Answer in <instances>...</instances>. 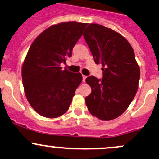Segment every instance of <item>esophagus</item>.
I'll return each mask as SVG.
<instances>
[{
    "mask_svg": "<svg viewBox=\"0 0 159 159\" xmlns=\"http://www.w3.org/2000/svg\"><path fill=\"white\" fill-rule=\"evenodd\" d=\"M86 78H87V76H85V75H83V76H82L83 82H85V80H86Z\"/></svg>",
    "mask_w": 159,
    "mask_h": 159,
    "instance_id": "34e87169",
    "label": "esophagus"
}]
</instances>
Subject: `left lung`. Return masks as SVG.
Here are the masks:
<instances>
[{
  "mask_svg": "<svg viewBox=\"0 0 159 159\" xmlns=\"http://www.w3.org/2000/svg\"><path fill=\"white\" fill-rule=\"evenodd\" d=\"M84 37L96 64H102L103 78L89 76L85 81L91 93L85 98L93 116L104 121L123 114L136 96L140 69L129 42L117 32L91 23Z\"/></svg>",
  "mask_w": 159,
  "mask_h": 159,
  "instance_id": "1",
  "label": "left lung"
}]
</instances>
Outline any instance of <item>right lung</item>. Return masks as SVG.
I'll return each mask as SVG.
<instances>
[{
    "mask_svg": "<svg viewBox=\"0 0 159 159\" xmlns=\"http://www.w3.org/2000/svg\"><path fill=\"white\" fill-rule=\"evenodd\" d=\"M88 23L62 22L49 26L35 39L22 66L25 95L33 109L46 118H56L68 110L82 81L60 64L71 57L73 47Z\"/></svg>",
    "mask_w": 159,
    "mask_h": 159,
    "instance_id": "obj_1",
    "label": "right lung"
}]
</instances>
